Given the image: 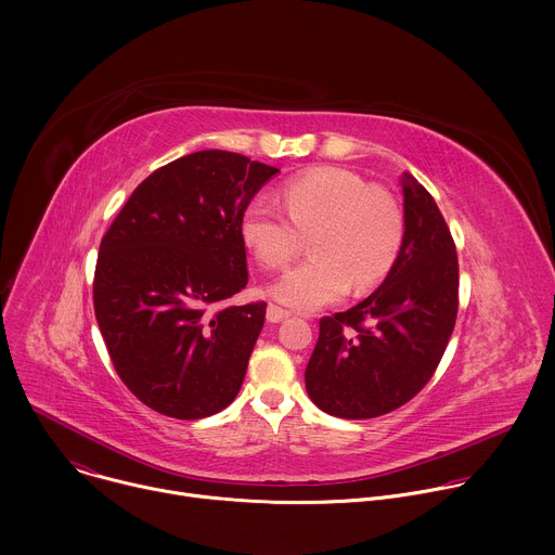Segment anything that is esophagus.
I'll use <instances>...</instances> for the list:
<instances>
[{
    "instance_id": "esophagus-1",
    "label": "esophagus",
    "mask_w": 555,
    "mask_h": 555,
    "mask_svg": "<svg viewBox=\"0 0 555 555\" xmlns=\"http://www.w3.org/2000/svg\"><path fill=\"white\" fill-rule=\"evenodd\" d=\"M289 315V311H285V309H281V307H276V305H268V321L270 323H281V321H285Z\"/></svg>"
}]
</instances>
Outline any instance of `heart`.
<instances>
[{
	"label": "heart",
	"mask_w": 555,
	"mask_h": 555,
	"mask_svg": "<svg viewBox=\"0 0 555 555\" xmlns=\"http://www.w3.org/2000/svg\"><path fill=\"white\" fill-rule=\"evenodd\" d=\"M279 202L253 197L242 212L240 234L261 266L281 270L298 255L300 234L311 232L313 257L270 287L272 298L289 309L327 307L351 285L364 292L402 253L406 225L400 202L382 186H366L353 171L323 167L300 173L285 182Z\"/></svg>",
	"instance_id": "b5f03b06"
}]
</instances>
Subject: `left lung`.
<instances>
[{
    "label": "left lung",
    "mask_w": 555,
    "mask_h": 555,
    "mask_svg": "<svg viewBox=\"0 0 555 555\" xmlns=\"http://www.w3.org/2000/svg\"><path fill=\"white\" fill-rule=\"evenodd\" d=\"M404 244L384 283L356 307L325 315L305 369L321 411L371 420L411 402L448 347L459 309V261L433 195L402 176Z\"/></svg>",
    "instance_id": "obj_1"
}]
</instances>
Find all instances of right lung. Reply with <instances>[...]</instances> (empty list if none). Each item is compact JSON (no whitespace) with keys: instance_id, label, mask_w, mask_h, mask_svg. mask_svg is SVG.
I'll return each instance as SVG.
<instances>
[{"instance_id":"obj_1","label":"right lung","mask_w":555,"mask_h":555,"mask_svg":"<svg viewBox=\"0 0 555 555\" xmlns=\"http://www.w3.org/2000/svg\"><path fill=\"white\" fill-rule=\"evenodd\" d=\"M279 169L197 151L153 171L105 232L94 311L116 373L176 420L223 411L240 392L266 302L223 300L248 283L240 219Z\"/></svg>"}]
</instances>
